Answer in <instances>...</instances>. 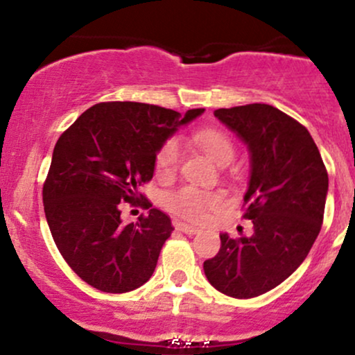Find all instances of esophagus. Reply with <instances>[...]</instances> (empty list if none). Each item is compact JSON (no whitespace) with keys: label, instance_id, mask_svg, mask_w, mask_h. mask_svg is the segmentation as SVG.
<instances>
[{"label":"esophagus","instance_id":"obj_1","mask_svg":"<svg viewBox=\"0 0 355 355\" xmlns=\"http://www.w3.org/2000/svg\"><path fill=\"white\" fill-rule=\"evenodd\" d=\"M175 229L183 232V234H187V235H195V234H198V232H200L197 229V227L187 225V223H183V222H175Z\"/></svg>","mask_w":355,"mask_h":355}]
</instances>
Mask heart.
Wrapping results in <instances>:
<instances>
[{
  "label": "heart",
  "mask_w": 355,
  "mask_h": 355,
  "mask_svg": "<svg viewBox=\"0 0 355 355\" xmlns=\"http://www.w3.org/2000/svg\"><path fill=\"white\" fill-rule=\"evenodd\" d=\"M195 141L200 145L211 160L220 166L229 165L235 157V146L232 144L229 135L220 130H200L195 133ZM182 160V145L178 138H168L157 153V170L162 175H170L177 170ZM166 207L173 214L180 215L189 220H200L207 210L214 209L220 203V197L210 191H203L193 187H183V189L172 191L166 197Z\"/></svg>",
  "instance_id": "heart-1"
}]
</instances>
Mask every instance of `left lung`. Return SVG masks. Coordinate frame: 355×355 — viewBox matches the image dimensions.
<instances>
[{
  "label": "left lung",
  "mask_w": 355,
  "mask_h": 355,
  "mask_svg": "<svg viewBox=\"0 0 355 355\" xmlns=\"http://www.w3.org/2000/svg\"><path fill=\"white\" fill-rule=\"evenodd\" d=\"M214 115L247 145L243 217L254 232L240 239L220 234L222 247L203 270L222 294L252 299L282 284L311 252L324 220L327 170L307 128L272 105L218 108Z\"/></svg>",
  "instance_id": "left-lung-1"
}]
</instances>
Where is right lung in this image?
Masks as SVG:
<instances>
[{"label": "right lung", "mask_w": 355, "mask_h": 355, "mask_svg": "<svg viewBox=\"0 0 355 355\" xmlns=\"http://www.w3.org/2000/svg\"><path fill=\"white\" fill-rule=\"evenodd\" d=\"M203 112L180 115L155 105L110 101L81 113L58 138L43 185L44 215L60 254L92 287L123 294L153 275L173 230L170 217L150 209L148 217L125 225L121 203L145 200L138 187L153 178L158 150Z\"/></svg>", "instance_id": "right-lung-1"}]
</instances>
